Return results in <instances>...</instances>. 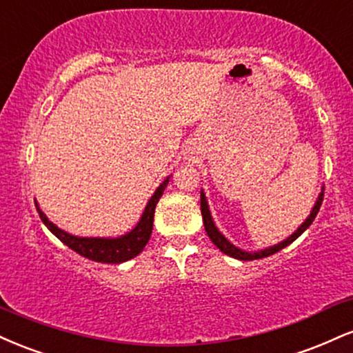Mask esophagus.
Wrapping results in <instances>:
<instances>
[{"label": "esophagus", "instance_id": "1", "mask_svg": "<svg viewBox=\"0 0 353 353\" xmlns=\"http://www.w3.org/2000/svg\"><path fill=\"white\" fill-rule=\"evenodd\" d=\"M194 150L193 148H188V150H186V157H188V159H194Z\"/></svg>", "mask_w": 353, "mask_h": 353}]
</instances>
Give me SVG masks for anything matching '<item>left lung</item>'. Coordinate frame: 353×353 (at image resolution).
I'll return each mask as SVG.
<instances>
[{
	"label": "left lung",
	"mask_w": 353,
	"mask_h": 353,
	"mask_svg": "<svg viewBox=\"0 0 353 353\" xmlns=\"http://www.w3.org/2000/svg\"><path fill=\"white\" fill-rule=\"evenodd\" d=\"M322 200H324V192L319 194L316 205H314V208H312V211H310V214L307 216V219H305V221L302 223V225H301L299 228H297L296 233H292L291 236H289L288 239H284L283 243L276 244V246L266 248V250H261V251H256V252H248V251L239 250V248H236L234 244H231V243L228 241V239L225 238V236L219 233L218 228L214 226L213 218H211V213H210V208H208V201H206L205 193H203V190H201V216H203V225H205L206 234L210 236V239H211V241H213L214 246H216L218 250L221 251V252H225V254L231 256V258L239 259V261H252V259L268 258V256L274 254V252L281 251V250H283V248L289 246V244L296 241V239L299 238V236H301L302 233H304V231L307 230V228H309L310 225H312V221H314V219H316V216H317L319 210H321Z\"/></svg>",
	"instance_id": "obj_1"
}]
</instances>
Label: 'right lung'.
I'll return each instance as SVG.
<instances>
[{"mask_svg": "<svg viewBox=\"0 0 353 353\" xmlns=\"http://www.w3.org/2000/svg\"><path fill=\"white\" fill-rule=\"evenodd\" d=\"M168 180L170 176H167V180L155 190L153 196L148 200L147 206H145L142 218L137 223L134 230H132L130 233L119 236V238H81V236H72L49 221L48 216L41 211L37 203L36 210L37 213H39L41 221L48 226V230L51 231L57 239H61L65 246H69L70 250L76 251L77 254L84 256V258L90 261H97V263L120 264L135 258L137 254H140L145 248V244L150 239L153 230V216H155V206L161 198V194H163L165 188H167Z\"/></svg>", "mask_w": 353, "mask_h": 353, "instance_id": "1", "label": "right lung"}]
</instances>
